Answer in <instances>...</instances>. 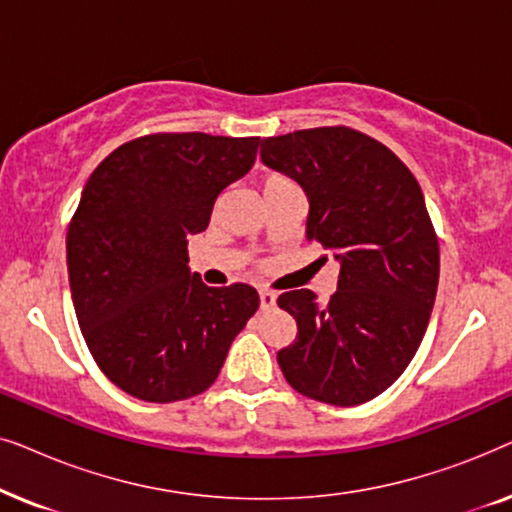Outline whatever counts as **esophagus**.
Masks as SVG:
<instances>
[{
    "instance_id": "esophagus-1",
    "label": "esophagus",
    "mask_w": 512,
    "mask_h": 512,
    "mask_svg": "<svg viewBox=\"0 0 512 512\" xmlns=\"http://www.w3.org/2000/svg\"><path fill=\"white\" fill-rule=\"evenodd\" d=\"M258 298H261V307L263 310H268V307H272L277 303V296L272 291H268V289H261L258 291Z\"/></svg>"
}]
</instances>
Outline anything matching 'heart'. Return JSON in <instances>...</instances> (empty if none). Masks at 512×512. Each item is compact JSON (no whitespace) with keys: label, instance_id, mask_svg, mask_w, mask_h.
Masks as SVG:
<instances>
[{"label":"heart","instance_id":"b5f03b06","mask_svg":"<svg viewBox=\"0 0 512 512\" xmlns=\"http://www.w3.org/2000/svg\"><path fill=\"white\" fill-rule=\"evenodd\" d=\"M291 186H293V181L289 177H284V174H279V172L263 174L261 181H258V188H261L263 195L275 193V191H284V188H291Z\"/></svg>","mask_w":512,"mask_h":512}]
</instances>
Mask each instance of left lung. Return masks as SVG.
Returning <instances> with one entry per match:
<instances>
[{
  "label": "left lung",
  "mask_w": 512,
  "mask_h": 512,
  "mask_svg": "<svg viewBox=\"0 0 512 512\" xmlns=\"http://www.w3.org/2000/svg\"><path fill=\"white\" fill-rule=\"evenodd\" d=\"M261 160L300 184L307 240L340 263L328 305L310 289L277 298L298 324L279 368L314 401L366 403L408 368L436 300L440 254L422 188L394 151L345 125L263 139Z\"/></svg>",
  "instance_id": "obj_1"
}]
</instances>
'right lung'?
<instances>
[{
  "label": "right lung",
  "mask_w": 512,
  "mask_h": 512,
  "mask_svg": "<svg viewBox=\"0 0 512 512\" xmlns=\"http://www.w3.org/2000/svg\"><path fill=\"white\" fill-rule=\"evenodd\" d=\"M258 146L261 137L146 135L109 153L83 186L67 230L69 289L90 354L125 394H202L258 310L254 286L212 289L188 268V235L209 226Z\"/></svg>",
  "instance_id": "obj_1"
}]
</instances>
